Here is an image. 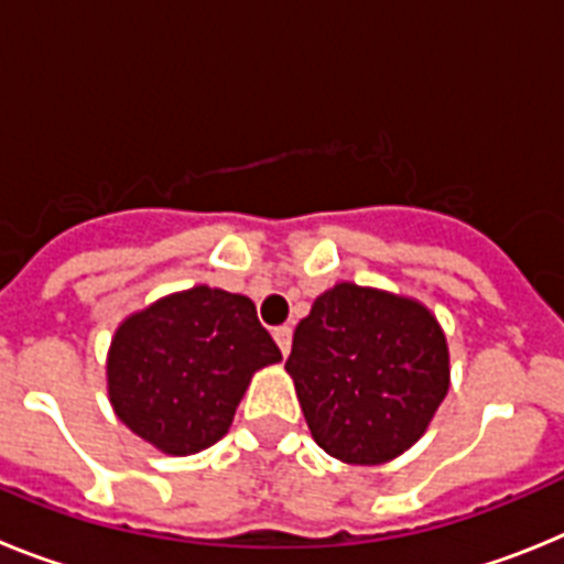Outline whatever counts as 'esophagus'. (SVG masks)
Masks as SVG:
<instances>
[{
  "mask_svg": "<svg viewBox=\"0 0 564 564\" xmlns=\"http://www.w3.org/2000/svg\"><path fill=\"white\" fill-rule=\"evenodd\" d=\"M273 338H276L282 356H288V352H291V341H293V330H291V327H288V325L276 327V330H273Z\"/></svg>",
  "mask_w": 564,
  "mask_h": 564,
  "instance_id": "34e87169",
  "label": "esophagus"
}]
</instances>
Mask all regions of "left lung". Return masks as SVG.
I'll return each mask as SVG.
<instances>
[{"instance_id": "left-lung-1", "label": "left lung", "mask_w": 564, "mask_h": 564, "mask_svg": "<svg viewBox=\"0 0 564 564\" xmlns=\"http://www.w3.org/2000/svg\"><path fill=\"white\" fill-rule=\"evenodd\" d=\"M313 441L376 466L426 432L449 390L446 336L412 299L341 282L313 302L285 361Z\"/></svg>"}]
</instances>
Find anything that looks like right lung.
I'll use <instances>...</instances> for the list:
<instances>
[{
  "label": "right lung",
  "mask_w": 564,
  "mask_h": 564,
  "mask_svg": "<svg viewBox=\"0 0 564 564\" xmlns=\"http://www.w3.org/2000/svg\"><path fill=\"white\" fill-rule=\"evenodd\" d=\"M279 358L251 299L192 288L118 327L109 401L134 435L166 455H194L226 435L253 372Z\"/></svg>",
  "instance_id": "1"
}]
</instances>
